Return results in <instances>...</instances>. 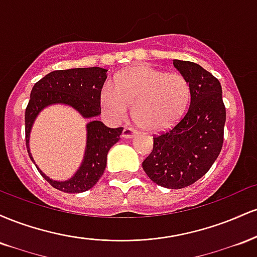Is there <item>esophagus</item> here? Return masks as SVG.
Returning a JSON list of instances; mask_svg holds the SVG:
<instances>
[{
    "label": "esophagus",
    "instance_id": "34e87169",
    "mask_svg": "<svg viewBox=\"0 0 257 257\" xmlns=\"http://www.w3.org/2000/svg\"><path fill=\"white\" fill-rule=\"evenodd\" d=\"M135 135H137V131H135L134 128H132V126H124V129H123V133H122L123 138L131 139L133 137H135Z\"/></svg>",
    "mask_w": 257,
    "mask_h": 257
}]
</instances>
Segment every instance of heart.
I'll use <instances>...</instances> for the list:
<instances>
[{"label":"heart","mask_w":257,"mask_h":257,"mask_svg":"<svg viewBox=\"0 0 257 257\" xmlns=\"http://www.w3.org/2000/svg\"><path fill=\"white\" fill-rule=\"evenodd\" d=\"M100 101L112 119L124 118L134 105V116L141 125L152 132L166 131L187 111L191 84L182 73L138 65L120 72L114 83H105Z\"/></svg>","instance_id":"heart-1"}]
</instances>
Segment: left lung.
I'll return each mask as SVG.
<instances>
[{
  "label": "left lung",
  "mask_w": 257,
  "mask_h": 257,
  "mask_svg": "<svg viewBox=\"0 0 257 257\" xmlns=\"http://www.w3.org/2000/svg\"><path fill=\"white\" fill-rule=\"evenodd\" d=\"M174 66L191 84V104L181 119L153 137V150L143 168L155 184L184 188L208 173L223 145L226 107L219 79L192 61Z\"/></svg>",
  "instance_id": "1"
}]
</instances>
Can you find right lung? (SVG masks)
<instances>
[{
  "label": "right lung",
  "instance_id": "obj_1",
  "mask_svg": "<svg viewBox=\"0 0 257 257\" xmlns=\"http://www.w3.org/2000/svg\"><path fill=\"white\" fill-rule=\"evenodd\" d=\"M107 70L101 67L57 70L36 82L30 94L25 110L26 150L34 162L29 149V135L32 123L42 108L52 104H66L76 108L85 118L101 113L100 94ZM123 128H108L100 120H91L87 124V149L84 161L77 173L67 181H54L36 168L41 175L53 187L66 193H79L93 187L104 174L107 152L119 140ZM35 163V162H34Z\"/></svg>",
  "mask_w": 257,
  "mask_h": 257
}]
</instances>
